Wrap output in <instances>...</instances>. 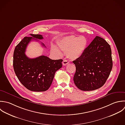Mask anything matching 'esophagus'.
Instances as JSON below:
<instances>
[{
    "mask_svg": "<svg viewBox=\"0 0 125 125\" xmlns=\"http://www.w3.org/2000/svg\"><path fill=\"white\" fill-rule=\"evenodd\" d=\"M69 63V62L67 60H64L62 62V64L64 66H66V65H68Z\"/></svg>",
    "mask_w": 125,
    "mask_h": 125,
    "instance_id": "esophagus-1",
    "label": "esophagus"
}]
</instances>
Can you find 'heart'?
<instances>
[{"label": "heart", "instance_id": "heart-1", "mask_svg": "<svg viewBox=\"0 0 125 125\" xmlns=\"http://www.w3.org/2000/svg\"><path fill=\"white\" fill-rule=\"evenodd\" d=\"M87 44V39L84 36H68L57 42L59 48L65 52L67 57L71 60L80 57L85 51ZM51 51L53 53L61 54L60 50L55 46L52 47Z\"/></svg>", "mask_w": 125, "mask_h": 125}]
</instances>
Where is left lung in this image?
Returning <instances> with one entry per match:
<instances>
[{
	"instance_id": "left-lung-1",
	"label": "left lung",
	"mask_w": 125,
	"mask_h": 125,
	"mask_svg": "<svg viewBox=\"0 0 125 125\" xmlns=\"http://www.w3.org/2000/svg\"><path fill=\"white\" fill-rule=\"evenodd\" d=\"M73 62L76 67L73 77L76 86L84 91L98 89L105 84L113 68L110 45L96 36L82 56Z\"/></svg>"
}]
</instances>
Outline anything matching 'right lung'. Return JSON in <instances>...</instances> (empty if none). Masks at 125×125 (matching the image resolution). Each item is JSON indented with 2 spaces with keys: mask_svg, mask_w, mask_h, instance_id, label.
Wrapping results in <instances>:
<instances>
[{
  "mask_svg": "<svg viewBox=\"0 0 125 125\" xmlns=\"http://www.w3.org/2000/svg\"><path fill=\"white\" fill-rule=\"evenodd\" d=\"M25 37L15 47L13 52V67L15 73L21 83L33 92H44L52 85L55 72L62 66V59L52 60L41 55L30 58L25 54L26 48L33 40L42 39V35L30 34ZM43 47L45 45L41 43Z\"/></svg>",
  "mask_w": 125,
  "mask_h": 125,
  "instance_id": "1",
  "label": "right lung"
}]
</instances>
